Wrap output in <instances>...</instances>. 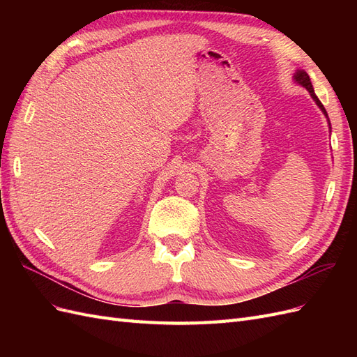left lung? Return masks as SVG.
Instances as JSON below:
<instances>
[{
	"instance_id": "1",
	"label": "left lung",
	"mask_w": 357,
	"mask_h": 357,
	"mask_svg": "<svg viewBox=\"0 0 357 357\" xmlns=\"http://www.w3.org/2000/svg\"><path fill=\"white\" fill-rule=\"evenodd\" d=\"M294 80L298 83V84H301L302 88H305L308 92H310V95H311V98L316 101V104H317V107L319 109L321 110V113L326 116V119H328V125H329V129H331V122H329V117H328V113H326V110H325V107H323V104L320 102V100L317 98V95L314 93V89H312V84H311V80H310V75L307 74V71H304V70H296V73L294 74Z\"/></svg>"
}]
</instances>
